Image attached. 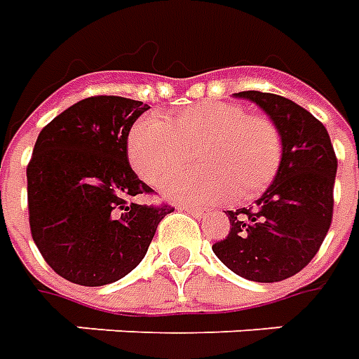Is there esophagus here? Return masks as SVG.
I'll return each instance as SVG.
<instances>
[{"label": "esophagus", "instance_id": "34e87169", "mask_svg": "<svg viewBox=\"0 0 359 359\" xmlns=\"http://www.w3.org/2000/svg\"><path fill=\"white\" fill-rule=\"evenodd\" d=\"M179 210L187 211V213H190V215H194V217L198 219L208 217V215H210V211L208 210H200V208H194V205H184V203H180Z\"/></svg>", "mask_w": 359, "mask_h": 359}]
</instances>
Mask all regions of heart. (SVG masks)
Instances as JSON below:
<instances>
[{
    "mask_svg": "<svg viewBox=\"0 0 359 359\" xmlns=\"http://www.w3.org/2000/svg\"><path fill=\"white\" fill-rule=\"evenodd\" d=\"M194 149L203 169L172 177ZM280 151V136L269 118L225 102L198 103L171 121L144 117L126 138L128 161L142 179L159 184L170 176L161 187L163 196L194 203L259 196L277 175Z\"/></svg>",
    "mask_w": 359,
    "mask_h": 359,
    "instance_id": "b5f03b06",
    "label": "heart"
}]
</instances>
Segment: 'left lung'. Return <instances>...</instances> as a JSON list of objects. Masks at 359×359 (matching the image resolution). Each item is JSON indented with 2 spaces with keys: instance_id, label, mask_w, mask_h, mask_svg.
<instances>
[{
  "instance_id": "8db88e82",
  "label": "left lung",
  "mask_w": 359,
  "mask_h": 359,
  "mask_svg": "<svg viewBox=\"0 0 359 359\" xmlns=\"http://www.w3.org/2000/svg\"><path fill=\"white\" fill-rule=\"evenodd\" d=\"M277 126L280 163L271 187L250 210L229 211L231 231L213 254L238 277L278 283L313 259L332 219L337 156L329 133L292 100L267 92H238Z\"/></svg>"
}]
</instances>
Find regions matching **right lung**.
<instances>
[{
    "instance_id": "obj_1",
    "label": "right lung",
    "mask_w": 359,
    "mask_h": 359,
    "mask_svg": "<svg viewBox=\"0 0 359 359\" xmlns=\"http://www.w3.org/2000/svg\"><path fill=\"white\" fill-rule=\"evenodd\" d=\"M148 103L94 95L42 128L27 167L28 219L51 269L74 285H111L140 264L171 205H142L151 188L128 163L126 138Z\"/></svg>"
}]
</instances>
